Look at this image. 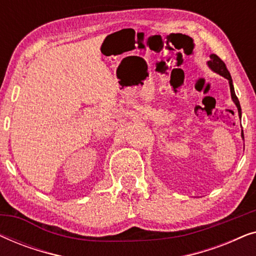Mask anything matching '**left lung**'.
Wrapping results in <instances>:
<instances>
[{
	"label": "left lung",
	"instance_id": "obj_1",
	"mask_svg": "<svg viewBox=\"0 0 256 256\" xmlns=\"http://www.w3.org/2000/svg\"><path fill=\"white\" fill-rule=\"evenodd\" d=\"M211 60L208 62V64L210 68H211L213 71L218 73V74L225 76V78L230 82V96H232V99L234 101V104H236L238 107V112H239V116L241 118V107H240V102L238 100V96H236V92H234V87H233V82H232V76H230L228 70H227L225 62H224L222 59H220L216 54H211L210 56ZM242 138H244V132H242Z\"/></svg>",
	"mask_w": 256,
	"mask_h": 256
}]
</instances>
